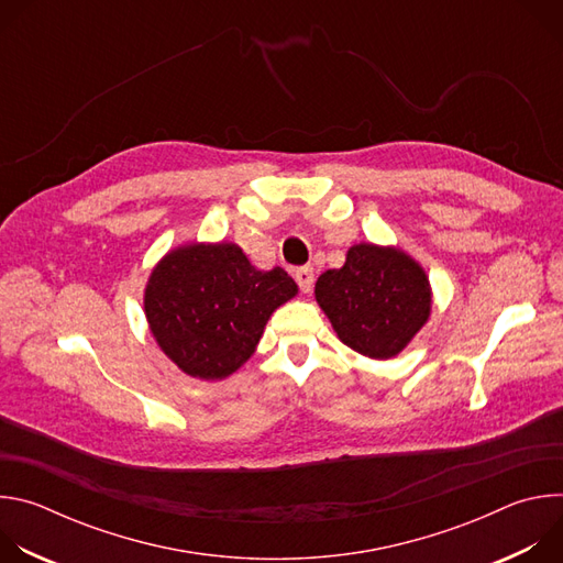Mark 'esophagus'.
I'll list each match as a JSON object with an SVG mask.
<instances>
[{
	"instance_id": "obj_1",
	"label": "esophagus",
	"mask_w": 563,
	"mask_h": 563,
	"mask_svg": "<svg viewBox=\"0 0 563 563\" xmlns=\"http://www.w3.org/2000/svg\"><path fill=\"white\" fill-rule=\"evenodd\" d=\"M294 278H296V283H298L300 291H305V294H309V291H311V287H313V269H311L309 265L298 267V269L294 272Z\"/></svg>"
}]
</instances>
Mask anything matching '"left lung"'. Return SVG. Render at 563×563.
Here are the masks:
<instances>
[{"label": "left lung", "instance_id": "8db88e82", "mask_svg": "<svg viewBox=\"0 0 563 563\" xmlns=\"http://www.w3.org/2000/svg\"><path fill=\"white\" fill-rule=\"evenodd\" d=\"M316 300L339 339L369 358H391L426 325L432 294L426 272L394 247H350L341 269L316 280Z\"/></svg>", "mask_w": 563, "mask_h": 563}]
</instances>
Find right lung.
Wrapping results in <instances>:
<instances>
[{"instance_id":"add662e5","label":"right lung","mask_w":563,"mask_h":563,"mask_svg":"<svg viewBox=\"0 0 563 563\" xmlns=\"http://www.w3.org/2000/svg\"><path fill=\"white\" fill-rule=\"evenodd\" d=\"M296 291L285 269H256L238 245H187L151 272L144 313L185 374L218 380L254 354L269 316Z\"/></svg>"}]
</instances>
